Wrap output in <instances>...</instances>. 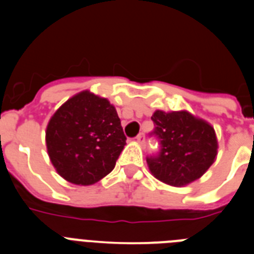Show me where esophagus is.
I'll list each match as a JSON object with an SVG mask.
<instances>
[{
	"label": "esophagus",
	"mask_w": 254,
	"mask_h": 254,
	"mask_svg": "<svg viewBox=\"0 0 254 254\" xmlns=\"http://www.w3.org/2000/svg\"><path fill=\"white\" fill-rule=\"evenodd\" d=\"M136 141H137L140 145H143V143H145V133H142V132H141V133H138L137 137H136Z\"/></svg>",
	"instance_id": "1"
}]
</instances>
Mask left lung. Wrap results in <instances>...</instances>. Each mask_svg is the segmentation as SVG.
<instances>
[{
  "label": "left lung",
  "instance_id": "obj_1",
  "mask_svg": "<svg viewBox=\"0 0 254 254\" xmlns=\"http://www.w3.org/2000/svg\"><path fill=\"white\" fill-rule=\"evenodd\" d=\"M151 120L161 143L160 154L146 160L152 176L173 187L201 178L216 160L219 143L214 127L188 111H155Z\"/></svg>",
  "mask_w": 254,
  "mask_h": 254
}]
</instances>
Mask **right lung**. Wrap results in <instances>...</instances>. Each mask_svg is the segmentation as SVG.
Instances as JSON below:
<instances>
[{
    "label": "right lung",
    "instance_id": "obj_1",
    "mask_svg": "<svg viewBox=\"0 0 254 254\" xmlns=\"http://www.w3.org/2000/svg\"><path fill=\"white\" fill-rule=\"evenodd\" d=\"M46 145L52 165L64 181L91 186L114 169L126 136L114 105L84 90L51 117Z\"/></svg>",
    "mask_w": 254,
    "mask_h": 254
}]
</instances>
